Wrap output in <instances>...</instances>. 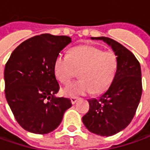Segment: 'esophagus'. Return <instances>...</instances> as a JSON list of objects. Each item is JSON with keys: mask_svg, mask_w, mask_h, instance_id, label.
Instances as JSON below:
<instances>
[{"mask_svg": "<svg viewBox=\"0 0 150 150\" xmlns=\"http://www.w3.org/2000/svg\"><path fill=\"white\" fill-rule=\"evenodd\" d=\"M79 100V98L78 97H71L70 98V101H71V104L72 105H74V104H75L76 103V101Z\"/></svg>", "mask_w": 150, "mask_h": 150, "instance_id": "34e87169", "label": "esophagus"}]
</instances>
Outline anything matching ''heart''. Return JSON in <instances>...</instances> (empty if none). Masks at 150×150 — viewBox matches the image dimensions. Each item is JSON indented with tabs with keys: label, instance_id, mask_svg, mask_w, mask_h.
Listing matches in <instances>:
<instances>
[{
	"label": "heart",
	"instance_id": "heart-1",
	"mask_svg": "<svg viewBox=\"0 0 150 150\" xmlns=\"http://www.w3.org/2000/svg\"><path fill=\"white\" fill-rule=\"evenodd\" d=\"M118 66L117 56L113 51H103L93 45H80L70 50V54L59 53L54 59L56 78L67 84L78 71L80 80L63 88L66 96L101 94L110 86Z\"/></svg>",
	"mask_w": 150,
	"mask_h": 150
}]
</instances>
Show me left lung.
<instances>
[{
  "label": "left lung",
  "mask_w": 150,
  "mask_h": 150,
  "mask_svg": "<svg viewBox=\"0 0 150 150\" xmlns=\"http://www.w3.org/2000/svg\"><path fill=\"white\" fill-rule=\"evenodd\" d=\"M110 45L118 59L115 78L107 91L89 100L90 110L82 118L89 131L111 136L125 129L135 115L142 95L141 68L134 54L108 37H91Z\"/></svg>",
  "instance_id": "obj_1"
}]
</instances>
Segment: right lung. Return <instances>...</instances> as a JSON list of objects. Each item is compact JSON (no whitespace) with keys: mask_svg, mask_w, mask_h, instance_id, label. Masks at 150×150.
<instances>
[{"mask_svg":"<svg viewBox=\"0 0 150 150\" xmlns=\"http://www.w3.org/2000/svg\"><path fill=\"white\" fill-rule=\"evenodd\" d=\"M71 42L65 35L42 34L25 40L11 53L4 70L6 98L24 129L45 134L54 130L71 107L70 99L55 96L56 56Z\"/></svg>","mask_w":150,"mask_h":150,"instance_id":"1","label":"right lung"}]
</instances>
